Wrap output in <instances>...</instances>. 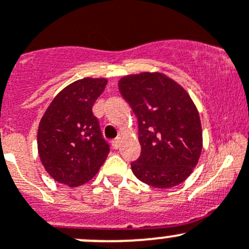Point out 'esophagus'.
<instances>
[{"mask_svg": "<svg viewBox=\"0 0 249 249\" xmlns=\"http://www.w3.org/2000/svg\"><path fill=\"white\" fill-rule=\"evenodd\" d=\"M111 145H113L114 148H119L120 147V138L115 139V140L111 141Z\"/></svg>", "mask_w": 249, "mask_h": 249, "instance_id": "obj_1", "label": "esophagus"}]
</instances>
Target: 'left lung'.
Segmentation results:
<instances>
[{
  "instance_id": "left-lung-1",
  "label": "left lung",
  "mask_w": 249,
  "mask_h": 249,
  "mask_svg": "<svg viewBox=\"0 0 249 249\" xmlns=\"http://www.w3.org/2000/svg\"><path fill=\"white\" fill-rule=\"evenodd\" d=\"M118 85L139 122L141 155L132 173L159 189L184 182L203 148L200 117L189 93L162 72L127 75Z\"/></svg>"
}]
</instances>
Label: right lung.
I'll return each instance as SVG.
<instances>
[{
    "mask_svg": "<svg viewBox=\"0 0 249 249\" xmlns=\"http://www.w3.org/2000/svg\"><path fill=\"white\" fill-rule=\"evenodd\" d=\"M107 78L86 77L60 90L38 127V152L50 177L69 187L89 182L106 161L109 145L92 107Z\"/></svg>",
    "mask_w": 249,
    "mask_h": 249,
    "instance_id": "add662e5",
    "label": "right lung"
}]
</instances>
